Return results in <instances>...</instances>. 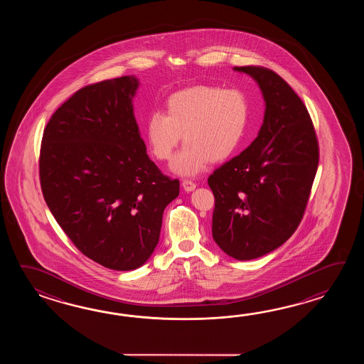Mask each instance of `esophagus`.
<instances>
[{
	"mask_svg": "<svg viewBox=\"0 0 364 364\" xmlns=\"http://www.w3.org/2000/svg\"><path fill=\"white\" fill-rule=\"evenodd\" d=\"M182 187H183V190H185L186 193H190V191L195 190L196 183L193 182V181H190V179H183V181H182Z\"/></svg>",
	"mask_w": 364,
	"mask_h": 364,
	"instance_id": "1",
	"label": "esophagus"
}]
</instances>
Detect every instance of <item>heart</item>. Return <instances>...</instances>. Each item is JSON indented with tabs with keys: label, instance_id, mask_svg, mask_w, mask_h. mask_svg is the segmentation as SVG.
Returning a JSON list of instances; mask_svg holds the SVG:
<instances>
[{
	"label": "heart",
	"instance_id": "1",
	"mask_svg": "<svg viewBox=\"0 0 364 364\" xmlns=\"http://www.w3.org/2000/svg\"><path fill=\"white\" fill-rule=\"evenodd\" d=\"M247 96L237 88L199 85L173 93L165 113L152 112L146 121L151 154L169 161L182 139L186 144L171 169L181 176L200 173L209 161L220 163L237 151L247 126Z\"/></svg>",
	"mask_w": 364,
	"mask_h": 364
}]
</instances>
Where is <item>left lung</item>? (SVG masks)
Masks as SVG:
<instances>
[{"mask_svg":"<svg viewBox=\"0 0 364 364\" xmlns=\"http://www.w3.org/2000/svg\"><path fill=\"white\" fill-rule=\"evenodd\" d=\"M259 85L265 101L256 139L210 174L215 195L212 235L237 260L267 255L302 221L318 165V144L309 110L274 71L234 68Z\"/></svg>","mask_w":364,"mask_h":364,"instance_id":"left-lung-1","label":"left lung"}]
</instances>
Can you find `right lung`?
<instances>
[{"mask_svg":"<svg viewBox=\"0 0 364 364\" xmlns=\"http://www.w3.org/2000/svg\"><path fill=\"white\" fill-rule=\"evenodd\" d=\"M134 75L85 85L49 119L40 183L55 221L83 255L132 271L154 254L178 179L149 160L134 117Z\"/></svg>","mask_w":364,"mask_h":364,"instance_id":"obj_1","label":"right lung"}]
</instances>
